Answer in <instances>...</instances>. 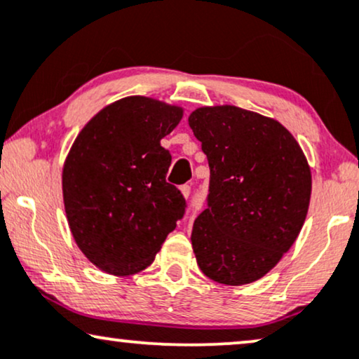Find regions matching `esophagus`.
<instances>
[{"label": "esophagus", "mask_w": 359, "mask_h": 359, "mask_svg": "<svg viewBox=\"0 0 359 359\" xmlns=\"http://www.w3.org/2000/svg\"><path fill=\"white\" fill-rule=\"evenodd\" d=\"M180 192H182V195H184L185 198H189L190 197V192H192V187H190L189 184L180 185Z\"/></svg>", "instance_id": "1"}]
</instances>
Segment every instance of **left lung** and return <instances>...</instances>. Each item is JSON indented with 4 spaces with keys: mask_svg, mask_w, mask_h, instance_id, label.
Instances as JSON below:
<instances>
[{
    "mask_svg": "<svg viewBox=\"0 0 359 359\" xmlns=\"http://www.w3.org/2000/svg\"><path fill=\"white\" fill-rule=\"evenodd\" d=\"M210 165L207 208L192 229L200 271L226 285L255 283L297 240L312 175L294 136L276 119L238 107L189 116Z\"/></svg>",
    "mask_w": 359,
    "mask_h": 359,
    "instance_id": "left-lung-1",
    "label": "left lung"
}]
</instances>
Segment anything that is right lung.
<instances>
[{"label": "right lung", "instance_id": "right-lung-1", "mask_svg": "<svg viewBox=\"0 0 359 359\" xmlns=\"http://www.w3.org/2000/svg\"><path fill=\"white\" fill-rule=\"evenodd\" d=\"M182 109L144 97L103 108L76 136L64 165L65 213L76 245L100 269L140 272L184 218L187 202L165 180L161 140Z\"/></svg>", "mask_w": 359, "mask_h": 359}]
</instances>
